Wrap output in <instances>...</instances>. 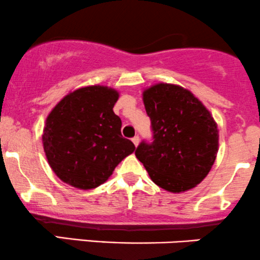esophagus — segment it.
<instances>
[{
    "label": "esophagus",
    "instance_id": "1",
    "mask_svg": "<svg viewBox=\"0 0 260 260\" xmlns=\"http://www.w3.org/2000/svg\"><path fill=\"white\" fill-rule=\"evenodd\" d=\"M132 142H133V144H134V145H138V144H139V137L138 136H136V137H133V138H132Z\"/></svg>",
    "mask_w": 260,
    "mask_h": 260
}]
</instances>
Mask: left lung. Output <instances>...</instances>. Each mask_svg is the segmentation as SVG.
Instances as JSON below:
<instances>
[{"label":"left lung","instance_id":"obj_1","mask_svg":"<svg viewBox=\"0 0 260 260\" xmlns=\"http://www.w3.org/2000/svg\"><path fill=\"white\" fill-rule=\"evenodd\" d=\"M151 139L142 140L137 158L156 185L171 192L192 189L205 179L218 151V128L189 90L160 83L144 92Z\"/></svg>","mask_w":260,"mask_h":260}]
</instances>
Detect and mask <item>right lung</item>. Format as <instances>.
Wrapping results in <instances>:
<instances>
[{
    "instance_id": "add662e5",
    "label": "right lung",
    "mask_w": 260,
    "mask_h": 260,
    "mask_svg": "<svg viewBox=\"0 0 260 260\" xmlns=\"http://www.w3.org/2000/svg\"><path fill=\"white\" fill-rule=\"evenodd\" d=\"M117 98L116 90L108 87H84L61 99L48 115L43 148L62 181L83 190L99 186L134 151L112 110Z\"/></svg>"
}]
</instances>
